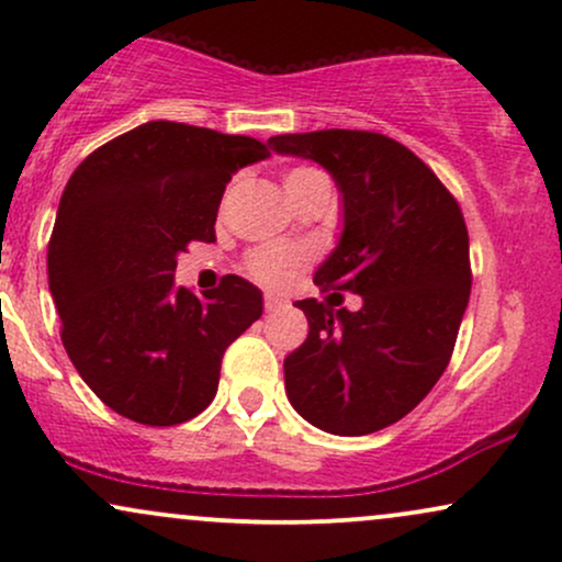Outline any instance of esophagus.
Segmentation results:
<instances>
[{"label":"esophagus","mask_w":562,"mask_h":562,"mask_svg":"<svg viewBox=\"0 0 562 562\" xmlns=\"http://www.w3.org/2000/svg\"><path fill=\"white\" fill-rule=\"evenodd\" d=\"M280 308H282V301L277 299V295H267V299H263V312H267V314L280 312Z\"/></svg>","instance_id":"esophagus-1"}]
</instances>
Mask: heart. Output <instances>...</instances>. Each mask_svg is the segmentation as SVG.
Wrapping results in <instances>:
<instances>
[{
    "label": "heart",
    "instance_id": "obj_1",
    "mask_svg": "<svg viewBox=\"0 0 562 562\" xmlns=\"http://www.w3.org/2000/svg\"><path fill=\"white\" fill-rule=\"evenodd\" d=\"M314 177H319L317 169H290L285 173V190H299L303 182ZM308 261H312V250L303 245H261V248L250 250L245 269L261 285L285 288Z\"/></svg>",
    "mask_w": 562,
    "mask_h": 562
}]
</instances>
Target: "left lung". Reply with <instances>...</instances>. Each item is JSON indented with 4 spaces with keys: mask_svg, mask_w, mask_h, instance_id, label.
I'll use <instances>...</instances> for the list:
<instances>
[{
    "mask_svg": "<svg viewBox=\"0 0 562 562\" xmlns=\"http://www.w3.org/2000/svg\"><path fill=\"white\" fill-rule=\"evenodd\" d=\"M269 147L333 173L344 232L314 282L362 295L359 312L295 301L308 338L285 359L288 398L327 434H375L447 370L473 282L465 218L436 173L385 134L325 128L277 134Z\"/></svg>",
    "mask_w": 562,
    "mask_h": 562,
    "instance_id": "obj_1",
    "label": "left lung"
}]
</instances>
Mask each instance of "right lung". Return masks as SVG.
Instances as JSON below:
<instances>
[{
	"label": "right lung",
	"mask_w": 562,
	"mask_h": 562,
	"mask_svg": "<svg viewBox=\"0 0 562 562\" xmlns=\"http://www.w3.org/2000/svg\"><path fill=\"white\" fill-rule=\"evenodd\" d=\"M263 158L254 137L147 121L68 179L47 248L60 338L83 383L128 420L200 415L227 346L261 317V290L243 277L195 295L173 288V269L187 245L216 240L224 187Z\"/></svg>",
	"instance_id": "right-lung-1"
}]
</instances>
